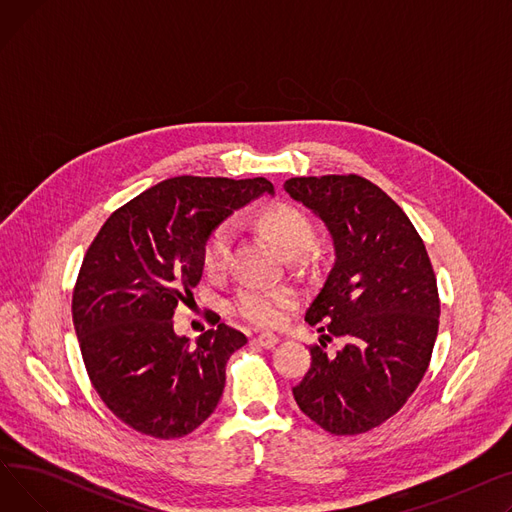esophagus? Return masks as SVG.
<instances>
[{
	"mask_svg": "<svg viewBox=\"0 0 512 512\" xmlns=\"http://www.w3.org/2000/svg\"><path fill=\"white\" fill-rule=\"evenodd\" d=\"M255 342H257L259 346H263V348H274V346L280 342V338H278L276 334L265 332V334H259V336H255Z\"/></svg>",
	"mask_w": 512,
	"mask_h": 512,
	"instance_id": "1",
	"label": "esophagus"
}]
</instances>
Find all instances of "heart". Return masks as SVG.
I'll return each instance as SVG.
<instances>
[{"instance_id":"obj_1","label":"heart","mask_w":512,"mask_h":512,"mask_svg":"<svg viewBox=\"0 0 512 512\" xmlns=\"http://www.w3.org/2000/svg\"><path fill=\"white\" fill-rule=\"evenodd\" d=\"M263 226L267 228L286 255L305 253L315 240V228L307 215L290 205H280L263 213ZM234 226L224 222L215 226L203 249V265L207 272H222L232 249ZM294 303V294L286 288H270L263 284L242 286L232 301V309L242 319L255 326H278Z\"/></svg>"}]
</instances>
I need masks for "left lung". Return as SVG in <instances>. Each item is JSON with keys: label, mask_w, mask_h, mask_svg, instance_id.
<instances>
[{"label": "left lung", "mask_w": 512, "mask_h": 512, "mask_svg": "<svg viewBox=\"0 0 512 512\" xmlns=\"http://www.w3.org/2000/svg\"><path fill=\"white\" fill-rule=\"evenodd\" d=\"M284 191L326 224L336 257L305 313L324 326L294 400L330 434L369 432L400 411L432 359L440 324L432 263L407 213L361 176L290 178ZM332 337L343 340L336 356L323 348Z\"/></svg>", "instance_id": "8db88e82"}]
</instances>
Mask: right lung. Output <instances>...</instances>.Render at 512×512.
<instances>
[{
	"label": "right lung",
	"mask_w": 512,
	"mask_h": 512,
	"mask_svg": "<svg viewBox=\"0 0 512 512\" xmlns=\"http://www.w3.org/2000/svg\"><path fill=\"white\" fill-rule=\"evenodd\" d=\"M263 193L265 178L176 176L114 211L83 259L72 321L93 388L137 432L182 438L215 411L230 355L247 342L226 324L195 342L174 332L193 297L209 234Z\"/></svg>",
	"instance_id": "right-lung-1"
}]
</instances>
